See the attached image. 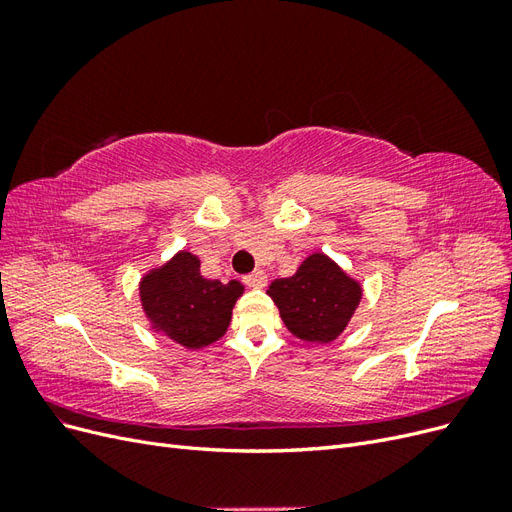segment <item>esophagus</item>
Returning a JSON list of instances; mask_svg holds the SVG:
<instances>
[{
	"mask_svg": "<svg viewBox=\"0 0 512 512\" xmlns=\"http://www.w3.org/2000/svg\"><path fill=\"white\" fill-rule=\"evenodd\" d=\"M243 282H245L247 286H252V288H262V286L267 284V273L262 271V269L252 271V273H247V275L243 277Z\"/></svg>",
	"mask_w": 512,
	"mask_h": 512,
	"instance_id": "esophagus-1",
	"label": "esophagus"
}]
</instances>
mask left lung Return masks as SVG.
Listing matches in <instances>:
<instances>
[{"mask_svg": "<svg viewBox=\"0 0 512 512\" xmlns=\"http://www.w3.org/2000/svg\"><path fill=\"white\" fill-rule=\"evenodd\" d=\"M267 294L288 331L316 344L333 342L361 301L359 284L324 254L309 256L292 277L271 282Z\"/></svg>", "mask_w": 512, "mask_h": 512, "instance_id": "left-lung-1", "label": "left lung"}]
</instances>
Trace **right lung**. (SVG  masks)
Wrapping results in <instances>:
<instances>
[{
  "label": "right lung",
  "instance_id": "1",
  "mask_svg": "<svg viewBox=\"0 0 512 512\" xmlns=\"http://www.w3.org/2000/svg\"><path fill=\"white\" fill-rule=\"evenodd\" d=\"M243 292L239 282L222 284L200 275L196 256L181 252L141 284L147 316L185 348L207 346L226 333L232 305Z\"/></svg>",
  "mask_w": 512,
  "mask_h": 512
}]
</instances>
